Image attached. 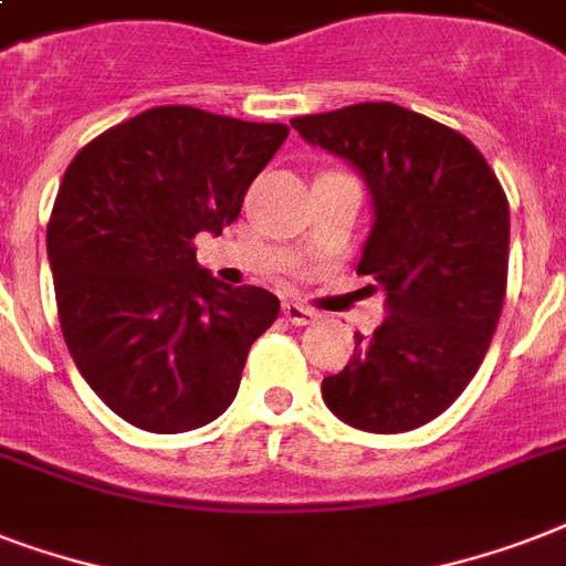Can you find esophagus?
I'll return each mask as SVG.
<instances>
[{"instance_id": "34e87169", "label": "esophagus", "mask_w": 566, "mask_h": 566, "mask_svg": "<svg viewBox=\"0 0 566 566\" xmlns=\"http://www.w3.org/2000/svg\"><path fill=\"white\" fill-rule=\"evenodd\" d=\"M282 314L287 317V323H293V326H308V323L317 319V311L308 308V305H302V302H284Z\"/></svg>"}]
</instances>
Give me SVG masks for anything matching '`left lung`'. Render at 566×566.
Masks as SVG:
<instances>
[{"instance_id": "obj_1", "label": "left lung", "mask_w": 566, "mask_h": 566, "mask_svg": "<svg viewBox=\"0 0 566 566\" xmlns=\"http://www.w3.org/2000/svg\"><path fill=\"white\" fill-rule=\"evenodd\" d=\"M308 144L358 167L376 222L358 261L387 317L323 399L337 420L373 434L426 426L482 367L509 287V199L484 155L455 128L361 102L291 119Z\"/></svg>"}]
</instances>
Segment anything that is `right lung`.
<instances>
[{
    "label": "right lung",
    "mask_w": 566,
    "mask_h": 566,
    "mask_svg": "<svg viewBox=\"0 0 566 566\" xmlns=\"http://www.w3.org/2000/svg\"><path fill=\"white\" fill-rule=\"evenodd\" d=\"M287 132L158 105L66 167L46 226L57 319L84 381L137 429L179 434L217 420L279 317L264 287L211 279L193 240L238 220Z\"/></svg>",
    "instance_id": "1"
}]
</instances>
